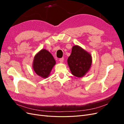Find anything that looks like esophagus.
<instances>
[{"label": "esophagus", "instance_id": "esophagus-1", "mask_svg": "<svg viewBox=\"0 0 124 124\" xmlns=\"http://www.w3.org/2000/svg\"><path fill=\"white\" fill-rule=\"evenodd\" d=\"M63 61H64V58H63V57H62V58H60L59 60V61L60 62H61V63L63 62Z\"/></svg>", "mask_w": 124, "mask_h": 124}]
</instances>
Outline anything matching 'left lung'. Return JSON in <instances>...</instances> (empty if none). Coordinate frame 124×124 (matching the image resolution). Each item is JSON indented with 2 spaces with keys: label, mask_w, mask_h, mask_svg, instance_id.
<instances>
[{
  "label": "left lung",
  "mask_w": 124,
  "mask_h": 124,
  "mask_svg": "<svg viewBox=\"0 0 124 124\" xmlns=\"http://www.w3.org/2000/svg\"><path fill=\"white\" fill-rule=\"evenodd\" d=\"M67 62L73 76L81 78L84 76L91 68L92 57L91 55L83 48L74 46L72 47Z\"/></svg>",
  "instance_id": "obj_1"
}]
</instances>
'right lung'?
I'll return each instance as SVG.
<instances>
[{"mask_svg":"<svg viewBox=\"0 0 124 124\" xmlns=\"http://www.w3.org/2000/svg\"><path fill=\"white\" fill-rule=\"evenodd\" d=\"M55 63L52 55L48 51L42 49L35 56L32 67L37 75L42 78H46Z\"/></svg>","mask_w":124,"mask_h":124,"instance_id":"obj_1","label":"right lung"}]
</instances>
